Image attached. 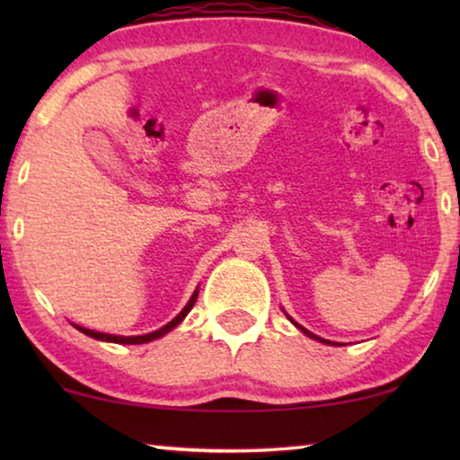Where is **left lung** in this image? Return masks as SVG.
Wrapping results in <instances>:
<instances>
[{"label":"left lung","instance_id":"8db88e82","mask_svg":"<svg viewBox=\"0 0 460 460\" xmlns=\"http://www.w3.org/2000/svg\"><path fill=\"white\" fill-rule=\"evenodd\" d=\"M297 326H299V324H297ZM299 329H301V326H299ZM301 331H304L307 337H312V339H318V341H323V343H331V341H326V339H323V337H316V335H314V332H310V331H305V329H301Z\"/></svg>","mask_w":460,"mask_h":460}]
</instances>
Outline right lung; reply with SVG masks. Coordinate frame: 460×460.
Listing matches in <instances>:
<instances>
[{
    "instance_id": "right-lung-1",
    "label": "right lung",
    "mask_w": 460,
    "mask_h": 460,
    "mask_svg": "<svg viewBox=\"0 0 460 460\" xmlns=\"http://www.w3.org/2000/svg\"><path fill=\"white\" fill-rule=\"evenodd\" d=\"M197 297H199V291H194V295L190 297V301H188L186 304V307L184 310H181L178 316H175L172 323L169 324H165L163 326V329H159V331H155V332H148V335H137V337H117V335H106V332H98V331H90V329H84V326H77V329L81 331V332H85L87 337H93V339H100V341H111V343H125V345H136V343H148V341H153V339H159V337H163L165 335V332H169L172 329H175V326H178L181 320H184V316L188 312L192 310V305H194V301H197Z\"/></svg>"
}]
</instances>
